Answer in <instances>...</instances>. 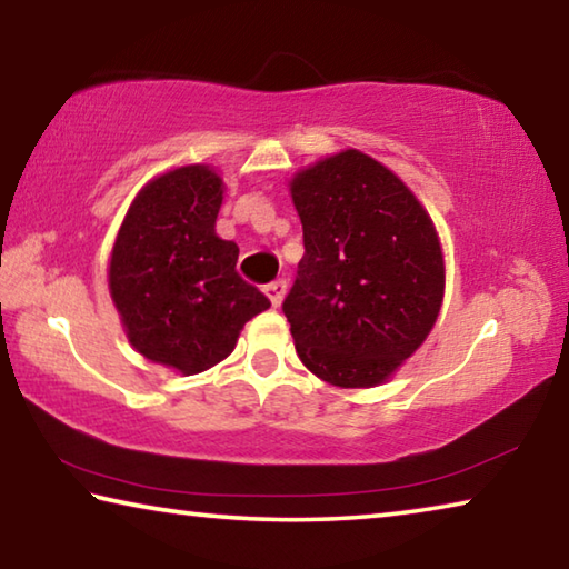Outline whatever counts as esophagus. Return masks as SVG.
I'll list each match as a JSON object with an SVG mask.
<instances>
[{"mask_svg": "<svg viewBox=\"0 0 569 569\" xmlns=\"http://www.w3.org/2000/svg\"><path fill=\"white\" fill-rule=\"evenodd\" d=\"M263 291H266V296H268V298H271V303H273V306H281L283 296H286V291H288V283L283 281V278H278V281H271V283H268V286L263 288Z\"/></svg>", "mask_w": 569, "mask_h": 569, "instance_id": "1", "label": "esophagus"}]
</instances>
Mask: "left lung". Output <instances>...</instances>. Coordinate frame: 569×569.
Returning <instances> with one entry per match:
<instances>
[{"mask_svg": "<svg viewBox=\"0 0 569 569\" xmlns=\"http://www.w3.org/2000/svg\"><path fill=\"white\" fill-rule=\"evenodd\" d=\"M291 198L306 253L283 313L298 359L333 387H377L439 316L437 228L413 192L359 150L298 172Z\"/></svg>", "mask_w": 569, "mask_h": 569, "instance_id": "left-lung-1", "label": "left lung"}]
</instances>
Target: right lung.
Returning <instances> with one entry per match:
<instances>
[{"instance_id":"add662e5","label":"right lung","mask_w":569,"mask_h":569,"mask_svg":"<svg viewBox=\"0 0 569 569\" xmlns=\"http://www.w3.org/2000/svg\"><path fill=\"white\" fill-rule=\"evenodd\" d=\"M223 180L186 166L132 200L110 258V293L124 333L146 359L200 373L236 349L271 301L238 276V246L216 236Z\"/></svg>"}]
</instances>
